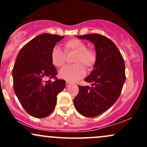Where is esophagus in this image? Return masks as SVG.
<instances>
[{"mask_svg":"<svg viewBox=\"0 0 147 147\" xmlns=\"http://www.w3.org/2000/svg\"><path fill=\"white\" fill-rule=\"evenodd\" d=\"M71 85V83L69 82H66V87H69Z\"/></svg>","mask_w":147,"mask_h":147,"instance_id":"obj_1","label":"esophagus"}]
</instances>
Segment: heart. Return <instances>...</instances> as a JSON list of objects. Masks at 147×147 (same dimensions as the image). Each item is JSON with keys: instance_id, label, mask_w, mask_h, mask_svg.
Wrapping results in <instances>:
<instances>
[{"instance_id": "obj_1", "label": "heart", "mask_w": 147, "mask_h": 147, "mask_svg": "<svg viewBox=\"0 0 147 147\" xmlns=\"http://www.w3.org/2000/svg\"><path fill=\"white\" fill-rule=\"evenodd\" d=\"M64 52L58 47H54L51 51V62L56 67H62L66 61V54H75L74 65L67 66L59 73L60 78L67 82H75L85 75L86 69L90 70L97 63V55L95 50L87 48L85 42L72 38L64 43Z\"/></svg>"}]
</instances>
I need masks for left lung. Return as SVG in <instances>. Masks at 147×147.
Segmentation results:
<instances>
[{
    "mask_svg": "<svg viewBox=\"0 0 147 147\" xmlns=\"http://www.w3.org/2000/svg\"><path fill=\"white\" fill-rule=\"evenodd\" d=\"M94 43L97 55L92 72L84 80L92 87L78 86L74 105L79 113L95 117L109 109L119 98L125 82V64L115 44L100 34L78 35Z\"/></svg>",
    "mask_w": 147,
    "mask_h": 147,
    "instance_id": "1",
    "label": "left lung"
}]
</instances>
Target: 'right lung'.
Returning a JSON list of instances; mask_svg holds the SVG:
<instances>
[{"label":"right lung","instance_id":"obj_1","mask_svg":"<svg viewBox=\"0 0 147 147\" xmlns=\"http://www.w3.org/2000/svg\"><path fill=\"white\" fill-rule=\"evenodd\" d=\"M64 36L43 33L26 44L18 54L13 69V88L25 110L31 116L43 118L53 112L57 95L65 81L56 77L51 51ZM49 78L48 81H45ZM53 78L55 81H51Z\"/></svg>","mask_w":147,"mask_h":147}]
</instances>
